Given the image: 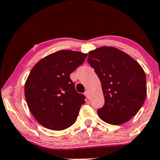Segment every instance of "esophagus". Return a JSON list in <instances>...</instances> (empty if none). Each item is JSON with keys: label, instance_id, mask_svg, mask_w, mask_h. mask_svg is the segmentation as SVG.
Returning <instances> with one entry per match:
<instances>
[{"label": "esophagus", "instance_id": "esophagus-1", "mask_svg": "<svg viewBox=\"0 0 160 160\" xmlns=\"http://www.w3.org/2000/svg\"><path fill=\"white\" fill-rule=\"evenodd\" d=\"M84 95H85L88 99L89 98V93H88V91H86L85 92H84Z\"/></svg>", "mask_w": 160, "mask_h": 160}]
</instances>
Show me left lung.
Here are the masks:
<instances>
[{
	"instance_id": "8db88e82",
	"label": "left lung",
	"mask_w": 160,
	"mask_h": 160,
	"mask_svg": "<svg viewBox=\"0 0 160 160\" xmlns=\"http://www.w3.org/2000/svg\"><path fill=\"white\" fill-rule=\"evenodd\" d=\"M88 62L101 82L104 105L98 109L103 122L118 125L136 115L145 102V72L131 57L113 47L90 51Z\"/></svg>"
}]
</instances>
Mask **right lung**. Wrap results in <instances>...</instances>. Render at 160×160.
<instances>
[{"label":"right lung","instance_id":"right-lung-1","mask_svg":"<svg viewBox=\"0 0 160 160\" xmlns=\"http://www.w3.org/2000/svg\"><path fill=\"white\" fill-rule=\"evenodd\" d=\"M87 53L62 50L38 62L24 86L28 108L45 128L62 130L74 124L86 97L75 90L70 74L84 62Z\"/></svg>","mask_w":160,"mask_h":160}]
</instances>
